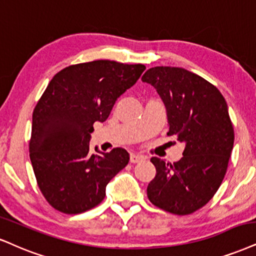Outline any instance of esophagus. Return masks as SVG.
<instances>
[{"mask_svg": "<svg viewBox=\"0 0 256 256\" xmlns=\"http://www.w3.org/2000/svg\"><path fill=\"white\" fill-rule=\"evenodd\" d=\"M146 160V156H141V154H130V162L133 164H138V162H142Z\"/></svg>", "mask_w": 256, "mask_h": 256, "instance_id": "esophagus-1", "label": "esophagus"}]
</instances>
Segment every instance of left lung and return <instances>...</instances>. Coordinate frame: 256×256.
Wrapping results in <instances>:
<instances>
[{"instance_id": "left-lung-1", "label": "left lung", "mask_w": 256, "mask_h": 256, "mask_svg": "<svg viewBox=\"0 0 256 256\" xmlns=\"http://www.w3.org/2000/svg\"><path fill=\"white\" fill-rule=\"evenodd\" d=\"M141 80L165 103L167 135L185 142L179 162L150 159L156 174L148 184V200L167 212L190 215L214 197L228 168L234 146L228 106L215 85L185 68L156 66Z\"/></svg>"}]
</instances>
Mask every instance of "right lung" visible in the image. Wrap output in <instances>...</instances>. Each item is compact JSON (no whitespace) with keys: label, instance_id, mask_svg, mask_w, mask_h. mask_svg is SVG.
Wrapping results in <instances>:
<instances>
[{"label":"right lung","instance_id":"right-lung-1","mask_svg":"<svg viewBox=\"0 0 256 256\" xmlns=\"http://www.w3.org/2000/svg\"><path fill=\"white\" fill-rule=\"evenodd\" d=\"M144 70L94 60L62 68L47 85L33 112L30 158L41 194L56 210L76 215L97 206L106 184L127 166L123 148L91 154L90 133Z\"/></svg>","mask_w":256,"mask_h":256}]
</instances>
